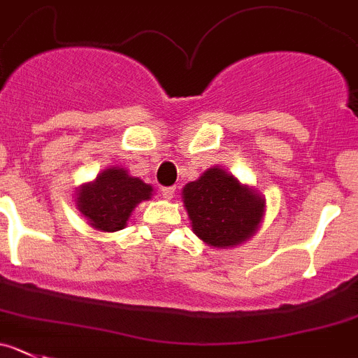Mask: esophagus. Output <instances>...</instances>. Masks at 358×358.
<instances>
[{
  "label": "esophagus",
  "instance_id": "34e87169",
  "mask_svg": "<svg viewBox=\"0 0 358 358\" xmlns=\"http://www.w3.org/2000/svg\"><path fill=\"white\" fill-rule=\"evenodd\" d=\"M176 192V187H162L160 189V194H162L164 199H171Z\"/></svg>",
  "mask_w": 358,
  "mask_h": 358
}]
</instances>
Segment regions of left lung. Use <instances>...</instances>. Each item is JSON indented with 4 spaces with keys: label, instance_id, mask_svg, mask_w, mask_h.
Masks as SVG:
<instances>
[{
    "label": "left lung",
    "instance_id": "8db88e82",
    "mask_svg": "<svg viewBox=\"0 0 358 358\" xmlns=\"http://www.w3.org/2000/svg\"><path fill=\"white\" fill-rule=\"evenodd\" d=\"M192 231L205 243L228 249L247 242L259 228L265 199L219 166L182 190Z\"/></svg>",
    "mask_w": 358,
    "mask_h": 358
}]
</instances>
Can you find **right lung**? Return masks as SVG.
<instances>
[{
  "label": "right lung",
  "mask_w": 358,
  "mask_h": 358,
  "mask_svg": "<svg viewBox=\"0 0 358 358\" xmlns=\"http://www.w3.org/2000/svg\"><path fill=\"white\" fill-rule=\"evenodd\" d=\"M152 185L130 176L127 169L109 168L79 187L76 206L92 228L113 233L125 228L132 210L152 198Z\"/></svg>",
  "instance_id": "right-lung-1"
}]
</instances>
